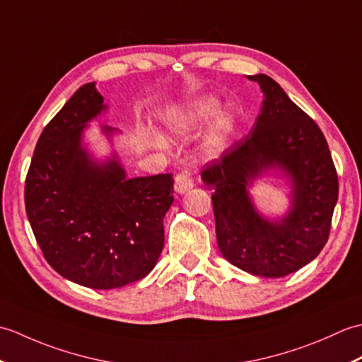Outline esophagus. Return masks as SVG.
Listing matches in <instances>:
<instances>
[{
	"label": "esophagus",
	"instance_id": "1",
	"mask_svg": "<svg viewBox=\"0 0 362 362\" xmlns=\"http://www.w3.org/2000/svg\"><path fill=\"white\" fill-rule=\"evenodd\" d=\"M193 187H194L193 177H191V174H189L188 171H183V173L175 175V180H174V189H175V193L185 194L187 191H189Z\"/></svg>",
	"mask_w": 362,
	"mask_h": 362
}]
</instances>
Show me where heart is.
Wrapping results in <instances>:
<instances>
[{"label": "heart", "mask_w": 362, "mask_h": 362, "mask_svg": "<svg viewBox=\"0 0 362 362\" xmlns=\"http://www.w3.org/2000/svg\"><path fill=\"white\" fill-rule=\"evenodd\" d=\"M218 110V99L210 96L197 98L194 101L182 107H177V109H173L166 113L163 121L165 132L169 136H187L206 124L213 117H216L213 119L209 135H206L202 144V153L206 158L218 157L224 152L233 126L232 115L228 112H221L216 115ZM153 141H156L157 146L165 144L163 138L158 135L153 136Z\"/></svg>", "instance_id": "b5f03b06"}]
</instances>
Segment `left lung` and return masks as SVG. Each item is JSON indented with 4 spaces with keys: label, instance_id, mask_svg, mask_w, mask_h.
<instances>
[{
    "label": "left lung",
    "instance_id": "left-lung-1",
    "mask_svg": "<svg viewBox=\"0 0 362 362\" xmlns=\"http://www.w3.org/2000/svg\"><path fill=\"white\" fill-rule=\"evenodd\" d=\"M263 93L253 132L202 171L213 191L222 255L241 271L280 279L316 258L328 241L337 202V174L319 126L266 74L247 76ZM275 175L288 187V206L266 217L250 189Z\"/></svg>",
    "mask_w": 362,
    "mask_h": 362
}]
</instances>
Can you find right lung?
<instances>
[{"label":"right lung","mask_w":362,"mask_h":362,"mask_svg":"<svg viewBox=\"0 0 362 362\" xmlns=\"http://www.w3.org/2000/svg\"><path fill=\"white\" fill-rule=\"evenodd\" d=\"M109 107L96 82L68 99L38 138L25 185L29 224L49 266L91 289H115L144 279L165 243L163 219L174 202L171 174L127 177L113 138L96 157L87 141L90 122Z\"/></svg>","instance_id":"obj_1"}]
</instances>
